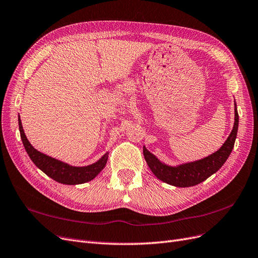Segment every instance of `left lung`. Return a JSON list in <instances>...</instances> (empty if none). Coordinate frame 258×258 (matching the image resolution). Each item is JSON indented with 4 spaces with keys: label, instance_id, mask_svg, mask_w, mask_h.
Segmentation results:
<instances>
[{
    "label": "left lung",
    "instance_id": "1",
    "mask_svg": "<svg viewBox=\"0 0 258 258\" xmlns=\"http://www.w3.org/2000/svg\"><path fill=\"white\" fill-rule=\"evenodd\" d=\"M238 122L239 116L235 104V121L231 135L218 151L202 160L185 163L179 165V166L172 167L160 162V160H158L157 157L153 156L145 147L143 149L144 157H145L149 168L159 180L177 187L194 186V185H197L207 180L216 171H218L226 159L230 157L235 144L237 130H238Z\"/></svg>",
    "mask_w": 258,
    "mask_h": 258
}]
</instances>
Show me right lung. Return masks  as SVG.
<instances>
[{"label":"right lung","instance_id":"add662e5","mask_svg":"<svg viewBox=\"0 0 258 258\" xmlns=\"http://www.w3.org/2000/svg\"><path fill=\"white\" fill-rule=\"evenodd\" d=\"M19 129L24 148L30 160H32L36 166L42 170L46 176L61 184L76 185L89 182L91 180H93L106 166V163L108 161V153L104 154V157L98 160L96 163L84 167L71 166V165L67 163H63L54 158H50L46 156V154L41 153L40 151L36 150L32 145H30V143L26 139L20 116Z\"/></svg>","mask_w":258,"mask_h":258}]
</instances>
